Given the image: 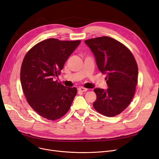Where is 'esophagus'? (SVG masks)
I'll return each instance as SVG.
<instances>
[{
	"label": "esophagus",
	"mask_w": 159,
	"mask_h": 159,
	"mask_svg": "<svg viewBox=\"0 0 159 159\" xmlns=\"http://www.w3.org/2000/svg\"><path fill=\"white\" fill-rule=\"evenodd\" d=\"M78 90L79 92H84L88 90L87 89H85V88H83V87H79L78 89Z\"/></svg>",
	"instance_id": "34e87169"
}]
</instances>
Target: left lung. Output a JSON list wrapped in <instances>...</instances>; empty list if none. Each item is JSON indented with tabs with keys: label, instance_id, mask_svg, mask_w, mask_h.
<instances>
[{
	"label": "left lung",
	"instance_id": "left-lung-1",
	"mask_svg": "<svg viewBox=\"0 0 159 159\" xmlns=\"http://www.w3.org/2000/svg\"><path fill=\"white\" fill-rule=\"evenodd\" d=\"M94 55L98 69L106 75L108 89H95L93 106L106 116L120 114L130 103L138 83V68L128 48L116 40L102 37L84 41Z\"/></svg>",
	"mask_w": 159,
	"mask_h": 159
}]
</instances>
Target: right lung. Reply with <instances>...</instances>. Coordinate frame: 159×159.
Here are the masks:
<instances>
[{
  "mask_svg": "<svg viewBox=\"0 0 159 159\" xmlns=\"http://www.w3.org/2000/svg\"><path fill=\"white\" fill-rule=\"evenodd\" d=\"M80 40L48 39L34 45L23 59L20 72L21 87L28 103L44 118L55 120L69 111L76 95L75 87L54 81Z\"/></svg>",
  "mask_w": 159,
  "mask_h": 159,
  "instance_id": "obj_1",
  "label": "right lung"
}]
</instances>
